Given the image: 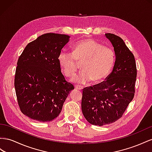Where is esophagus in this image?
I'll list each match as a JSON object with an SVG mask.
<instances>
[{
    "mask_svg": "<svg viewBox=\"0 0 152 152\" xmlns=\"http://www.w3.org/2000/svg\"><path fill=\"white\" fill-rule=\"evenodd\" d=\"M75 88L76 89H77V90H81L82 89H83V87H82V86H78V85H75Z\"/></svg>",
    "mask_w": 152,
    "mask_h": 152,
    "instance_id": "esophagus-1",
    "label": "esophagus"
}]
</instances>
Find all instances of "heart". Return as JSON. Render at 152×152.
Returning a JSON list of instances; mask_svg holds the SVG:
<instances>
[{
  "instance_id": "b5f03b06",
  "label": "heart",
  "mask_w": 152,
  "mask_h": 152,
  "mask_svg": "<svg viewBox=\"0 0 152 152\" xmlns=\"http://www.w3.org/2000/svg\"><path fill=\"white\" fill-rule=\"evenodd\" d=\"M57 60L67 77L75 75L77 62L82 63L83 71L72 77L73 83L85 85L92 81L97 84L102 83L110 75L115 62V53L110 48L104 46L92 39H85L76 43L72 53L60 51Z\"/></svg>"
}]
</instances>
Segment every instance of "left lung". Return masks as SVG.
Listing matches in <instances>:
<instances>
[{
	"instance_id": "obj_1",
	"label": "left lung",
	"mask_w": 152,
	"mask_h": 152,
	"mask_svg": "<svg viewBox=\"0 0 152 152\" xmlns=\"http://www.w3.org/2000/svg\"><path fill=\"white\" fill-rule=\"evenodd\" d=\"M114 48L113 69L101 83L83 90L82 113L88 122L95 125L114 123L122 116L135 93L137 76L134 56L121 37L105 34Z\"/></svg>"
}]
</instances>
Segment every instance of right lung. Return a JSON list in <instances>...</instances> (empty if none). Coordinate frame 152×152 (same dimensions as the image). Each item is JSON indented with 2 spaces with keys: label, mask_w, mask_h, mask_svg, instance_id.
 Here are the masks:
<instances>
[{
  "label": "right lung",
  "mask_w": 152,
  "mask_h": 152,
  "mask_svg": "<svg viewBox=\"0 0 152 152\" xmlns=\"http://www.w3.org/2000/svg\"><path fill=\"white\" fill-rule=\"evenodd\" d=\"M69 37L65 34H42L29 42L20 56L15 88L20 110L30 118L48 122L57 118L75 88L65 79L57 60Z\"/></svg>",
  "instance_id": "right-lung-1"
}]
</instances>
